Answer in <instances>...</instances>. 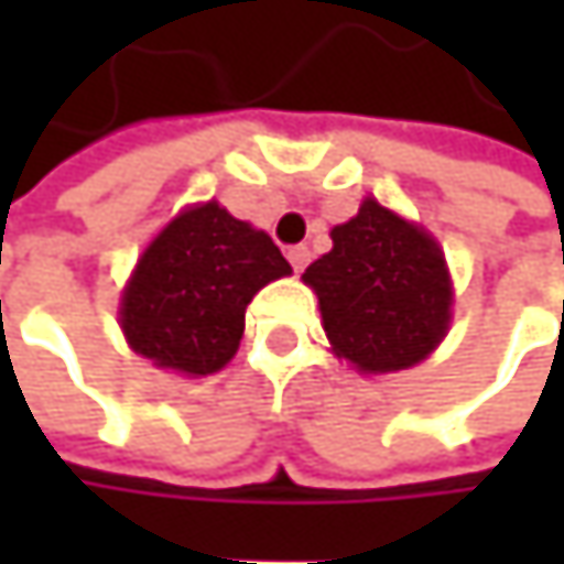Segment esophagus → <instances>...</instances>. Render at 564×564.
<instances>
[{
    "label": "esophagus",
    "instance_id": "esophagus-1",
    "mask_svg": "<svg viewBox=\"0 0 564 564\" xmlns=\"http://www.w3.org/2000/svg\"><path fill=\"white\" fill-rule=\"evenodd\" d=\"M286 261L293 264V271H303V268L310 264V248H306V245L290 248V251H286Z\"/></svg>",
    "mask_w": 564,
    "mask_h": 564
}]
</instances>
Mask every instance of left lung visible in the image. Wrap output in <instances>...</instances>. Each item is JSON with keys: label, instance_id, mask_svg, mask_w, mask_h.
Segmentation results:
<instances>
[{"label": "left lung", "instance_id": "1", "mask_svg": "<svg viewBox=\"0 0 564 564\" xmlns=\"http://www.w3.org/2000/svg\"><path fill=\"white\" fill-rule=\"evenodd\" d=\"M303 281L319 296L336 356L359 372H398L421 362L451 323L441 248L376 198L333 228V251L313 261Z\"/></svg>", "mask_w": 564, "mask_h": 564}]
</instances>
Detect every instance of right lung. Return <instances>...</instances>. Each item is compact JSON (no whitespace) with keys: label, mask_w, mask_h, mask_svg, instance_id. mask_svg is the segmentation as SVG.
<instances>
[{"label":"right lung","mask_w":564,"mask_h":564,"mask_svg":"<svg viewBox=\"0 0 564 564\" xmlns=\"http://www.w3.org/2000/svg\"><path fill=\"white\" fill-rule=\"evenodd\" d=\"M286 274L264 231L208 202L182 212L147 248L123 290L120 323L160 369L212 376L235 356L254 293Z\"/></svg>","instance_id":"1"}]
</instances>
